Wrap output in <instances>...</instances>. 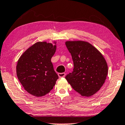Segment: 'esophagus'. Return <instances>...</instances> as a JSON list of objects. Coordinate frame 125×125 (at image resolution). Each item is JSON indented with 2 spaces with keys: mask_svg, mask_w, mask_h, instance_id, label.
I'll use <instances>...</instances> for the list:
<instances>
[{
  "mask_svg": "<svg viewBox=\"0 0 125 125\" xmlns=\"http://www.w3.org/2000/svg\"><path fill=\"white\" fill-rule=\"evenodd\" d=\"M58 76H59V78H63L64 77L66 76V74L64 73H58Z\"/></svg>",
  "mask_w": 125,
  "mask_h": 125,
  "instance_id": "34e87169",
  "label": "esophagus"
}]
</instances>
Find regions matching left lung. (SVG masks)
I'll return each instance as SVG.
<instances>
[{"instance_id": "1", "label": "left lung", "mask_w": 125, "mask_h": 125, "mask_svg": "<svg viewBox=\"0 0 125 125\" xmlns=\"http://www.w3.org/2000/svg\"><path fill=\"white\" fill-rule=\"evenodd\" d=\"M74 68L65 78L73 89L82 96H91L104 84L108 73L106 59L96 48L87 42L68 41Z\"/></svg>"}]
</instances>
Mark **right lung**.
<instances>
[{"mask_svg":"<svg viewBox=\"0 0 125 125\" xmlns=\"http://www.w3.org/2000/svg\"><path fill=\"white\" fill-rule=\"evenodd\" d=\"M53 44L38 42L20 56L16 64V75L24 90L35 96L45 95L55 85L58 76L51 59L56 49Z\"/></svg>","mask_w":125,"mask_h":125,"instance_id":"obj_1","label":"right lung"}]
</instances>
